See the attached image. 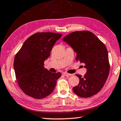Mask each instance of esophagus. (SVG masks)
<instances>
[{
  "instance_id": "34e87169",
  "label": "esophagus",
  "mask_w": 121,
  "mask_h": 121,
  "mask_svg": "<svg viewBox=\"0 0 121 121\" xmlns=\"http://www.w3.org/2000/svg\"><path fill=\"white\" fill-rule=\"evenodd\" d=\"M62 74L64 75H65V76H70V75H71V74H68V73H66V72L63 73Z\"/></svg>"
}]
</instances>
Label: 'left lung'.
I'll return each mask as SVG.
<instances>
[{"label": "left lung", "mask_w": 121, "mask_h": 121, "mask_svg": "<svg viewBox=\"0 0 121 121\" xmlns=\"http://www.w3.org/2000/svg\"><path fill=\"white\" fill-rule=\"evenodd\" d=\"M62 40L76 52V60L85 65L87 72L83 77L76 74L80 79L78 86L73 88L78 96L87 98L101 91L108 78L110 69L108 53L104 43L88 30L75 31Z\"/></svg>", "instance_id": "obj_1"}]
</instances>
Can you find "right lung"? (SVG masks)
<instances>
[{"label": "right lung", "instance_id": "1", "mask_svg": "<svg viewBox=\"0 0 121 121\" xmlns=\"http://www.w3.org/2000/svg\"><path fill=\"white\" fill-rule=\"evenodd\" d=\"M62 34L38 32L24 42L14 60V69L19 87L25 94L36 99L50 95L61 77L44 68V61Z\"/></svg>", "mask_w": 121, "mask_h": 121}]
</instances>
